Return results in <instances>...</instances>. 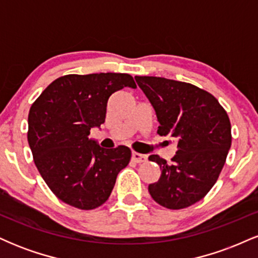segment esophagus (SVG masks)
Instances as JSON below:
<instances>
[{"instance_id":"obj_1","label":"esophagus","mask_w":258,"mask_h":258,"mask_svg":"<svg viewBox=\"0 0 258 258\" xmlns=\"http://www.w3.org/2000/svg\"><path fill=\"white\" fill-rule=\"evenodd\" d=\"M147 159V155H143V154H139L136 152L132 153V160L135 162H146Z\"/></svg>"}]
</instances>
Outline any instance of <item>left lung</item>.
<instances>
[{"label": "left lung", "mask_w": 258, "mask_h": 258, "mask_svg": "<svg viewBox=\"0 0 258 258\" xmlns=\"http://www.w3.org/2000/svg\"><path fill=\"white\" fill-rule=\"evenodd\" d=\"M135 79L155 110L158 135L177 142L171 164L149 156L161 176L148 190L166 209H185L203 199L220 176L232 144L229 117L211 93L197 86L155 76Z\"/></svg>", "instance_id": "obj_1"}]
</instances>
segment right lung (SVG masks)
Segmentation results:
<instances>
[{"instance_id":"1","label":"right lung","mask_w":258,"mask_h":258,"mask_svg":"<svg viewBox=\"0 0 258 258\" xmlns=\"http://www.w3.org/2000/svg\"><path fill=\"white\" fill-rule=\"evenodd\" d=\"M136 88L128 74L65 75L52 82L29 111L28 142L35 165L53 194L68 205L93 210L110 197L131 149L99 147L88 138L105 121L114 92Z\"/></svg>"}]
</instances>
